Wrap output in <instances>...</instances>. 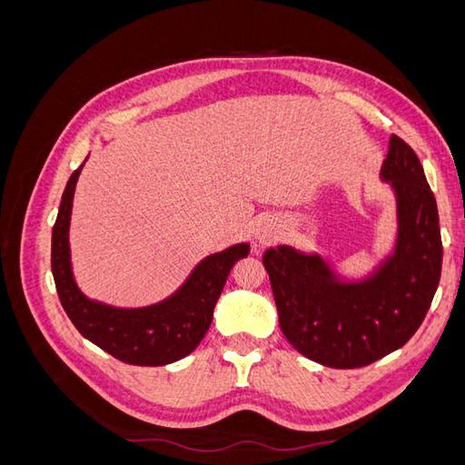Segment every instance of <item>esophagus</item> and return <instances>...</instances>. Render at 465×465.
Masks as SVG:
<instances>
[{"label": "esophagus", "instance_id": "obj_1", "mask_svg": "<svg viewBox=\"0 0 465 465\" xmlns=\"http://www.w3.org/2000/svg\"><path fill=\"white\" fill-rule=\"evenodd\" d=\"M256 236L262 244H272L279 238V224L272 221H263L256 229Z\"/></svg>", "mask_w": 465, "mask_h": 465}]
</instances>
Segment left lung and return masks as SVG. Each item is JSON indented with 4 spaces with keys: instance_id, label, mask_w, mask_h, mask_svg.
Segmentation results:
<instances>
[{
    "instance_id": "8db88e82",
    "label": "left lung",
    "mask_w": 465,
    "mask_h": 465,
    "mask_svg": "<svg viewBox=\"0 0 465 465\" xmlns=\"http://www.w3.org/2000/svg\"><path fill=\"white\" fill-rule=\"evenodd\" d=\"M380 178L396 193L398 238L393 254L371 277L343 283L318 254L291 246L263 254L281 331L299 353L323 367H367L405 345L439 287V209L423 164L398 135L390 137Z\"/></svg>"
}]
</instances>
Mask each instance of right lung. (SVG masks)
I'll use <instances>...</instances> for the list:
<instances>
[{
    "label": "right lung",
    "mask_w": 465,
    "mask_h": 465,
    "mask_svg": "<svg viewBox=\"0 0 465 465\" xmlns=\"http://www.w3.org/2000/svg\"><path fill=\"white\" fill-rule=\"evenodd\" d=\"M83 164L67 180L52 229V273L65 314L83 337L122 362L163 367L184 359L203 340L232 265L248 256L250 244L207 256L173 297L153 306L116 308L91 301L75 283L69 254V221Z\"/></svg>",
    "instance_id": "obj_1"
}]
</instances>
